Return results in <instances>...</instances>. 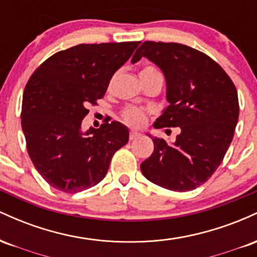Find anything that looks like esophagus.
I'll list each match as a JSON object with an SVG mask.
<instances>
[{
    "instance_id": "esophagus-1",
    "label": "esophagus",
    "mask_w": 257,
    "mask_h": 257,
    "mask_svg": "<svg viewBox=\"0 0 257 257\" xmlns=\"http://www.w3.org/2000/svg\"><path fill=\"white\" fill-rule=\"evenodd\" d=\"M139 137H140V133L135 131V129H132L131 133H129V139H131V140H135V139H138Z\"/></svg>"
}]
</instances>
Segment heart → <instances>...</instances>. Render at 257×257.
<instances>
[{
  "label": "heart",
  "mask_w": 257,
  "mask_h": 257,
  "mask_svg": "<svg viewBox=\"0 0 257 257\" xmlns=\"http://www.w3.org/2000/svg\"><path fill=\"white\" fill-rule=\"evenodd\" d=\"M140 76H161L158 69L155 66H145L143 70H141ZM113 81V79H112ZM111 81V82H112ZM122 118L124 119V122L128 123L131 125L139 126L146 122V112L141 108L135 107V106H126L124 110L122 111Z\"/></svg>",
  "instance_id": "b5f03b06"
}]
</instances>
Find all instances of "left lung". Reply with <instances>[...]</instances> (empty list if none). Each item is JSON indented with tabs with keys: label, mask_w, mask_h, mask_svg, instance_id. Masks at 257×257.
I'll use <instances>...</instances> for the list:
<instances>
[{
	"label": "left lung",
	"mask_w": 257,
	"mask_h": 257,
	"mask_svg": "<svg viewBox=\"0 0 257 257\" xmlns=\"http://www.w3.org/2000/svg\"><path fill=\"white\" fill-rule=\"evenodd\" d=\"M145 57L166 76L169 106L155 128L179 126L174 143L152 138L141 163L147 180L170 191H192L210 179L225 157L239 116L235 85L216 61L180 43L146 41L132 63Z\"/></svg>",
	"instance_id": "obj_1"
}]
</instances>
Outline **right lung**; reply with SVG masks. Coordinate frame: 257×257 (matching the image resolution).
Here are the masks:
<instances>
[{
    "mask_svg": "<svg viewBox=\"0 0 257 257\" xmlns=\"http://www.w3.org/2000/svg\"><path fill=\"white\" fill-rule=\"evenodd\" d=\"M139 44H78L49 57L26 83L20 116L26 149L55 190L77 193L99 184L114 152L128 143L122 123L105 122L84 133L82 120Z\"/></svg>",
    "mask_w": 257,
    "mask_h": 257,
    "instance_id": "1",
    "label": "right lung"
}]
</instances>
